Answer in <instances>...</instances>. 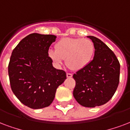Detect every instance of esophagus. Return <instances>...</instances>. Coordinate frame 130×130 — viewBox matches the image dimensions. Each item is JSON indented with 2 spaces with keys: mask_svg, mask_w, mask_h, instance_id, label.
Returning <instances> with one entry per match:
<instances>
[{
  "mask_svg": "<svg viewBox=\"0 0 130 130\" xmlns=\"http://www.w3.org/2000/svg\"><path fill=\"white\" fill-rule=\"evenodd\" d=\"M66 76H67V78L72 77V74H70V73H67Z\"/></svg>",
  "mask_w": 130,
  "mask_h": 130,
  "instance_id": "obj_1",
  "label": "esophagus"
}]
</instances>
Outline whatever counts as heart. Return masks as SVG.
Instances as JSON below:
<instances>
[{
	"mask_svg": "<svg viewBox=\"0 0 130 130\" xmlns=\"http://www.w3.org/2000/svg\"><path fill=\"white\" fill-rule=\"evenodd\" d=\"M95 50L94 44L89 39L65 38L56 43L55 50L50 49L47 55L58 67L62 65L65 59L68 68L78 71L92 62Z\"/></svg>",
	"mask_w": 130,
	"mask_h": 130,
	"instance_id": "obj_1",
	"label": "heart"
}]
</instances>
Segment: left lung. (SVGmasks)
<instances>
[{"mask_svg": "<svg viewBox=\"0 0 130 130\" xmlns=\"http://www.w3.org/2000/svg\"><path fill=\"white\" fill-rule=\"evenodd\" d=\"M95 45L92 62L73 75V95L82 106L95 107L111 99L119 83L120 63L114 53L96 37L88 36Z\"/></svg>", "mask_w": 130, "mask_h": 130, "instance_id": "8db88e82", "label": "left lung"}]
</instances>
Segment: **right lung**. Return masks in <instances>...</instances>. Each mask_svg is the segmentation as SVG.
Instances as JSON below:
<instances>
[{
	"label": "right lung",
	"mask_w": 130,
	"mask_h": 130,
	"mask_svg": "<svg viewBox=\"0 0 130 130\" xmlns=\"http://www.w3.org/2000/svg\"><path fill=\"white\" fill-rule=\"evenodd\" d=\"M56 36L33 33L22 39L11 53L8 74L12 92L31 109L50 105L56 89L66 79L63 70L53 67L47 55Z\"/></svg>",
	"instance_id": "1"
}]
</instances>
